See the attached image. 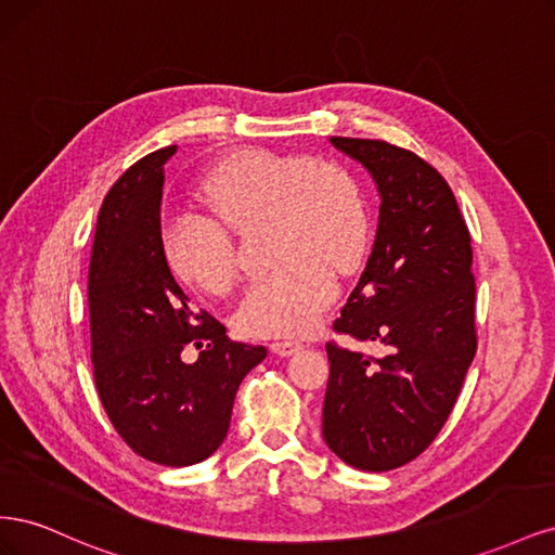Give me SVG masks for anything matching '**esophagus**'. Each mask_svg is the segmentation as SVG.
Listing matches in <instances>:
<instances>
[{"instance_id": "34e87169", "label": "esophagus", "mask_w": 555, "mask_h": 555, "mask_svg": "<svg viewBox=\"0 0 555 555\" xmlns=\"http://www.w3.org/2000/svg\"><path fill=\"white\" fill-rule=\"evenodd\" d=\"M300 347H304V343L294 340V338H284V340L271 343V351H273V354H278V357H292L294 351H298Z\"/></svg>"}]
</instances>
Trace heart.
I'll return each mask as SVG.
<instances>
[{"label": "heart", "mask_w": 555, "mask_h": 555, "mask_svg": "<svg viewBox=\"0 0 555 555\" xmlns=\"http://www.w3.org/2000/svg\"><path fill=\"white\" fill-rule=\"evenodd\" d=\"M210 217L178 212L159 227V255L188 287L224 294L236 280L231 236L271 220L280 266L247 287L233 317L247 338L300 335L335 298V271L349 273L371 243V210L359 178L312 155L241 150L198 188Z\"/></svg>", "instance_id": "1"}]
</instances>
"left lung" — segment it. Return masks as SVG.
<instances>
[{"instance_id": "1", "label": "left lung", "mask_w": 555, "mask_h": 555, "mask_svg": "<svg viewBox=\"0 0 555 555\" xmlns=\"http://www.w3.org/2000/svg\"><path fill=\"white\" fill-rule=\"evenodd\" d=\"M382 196L371 257L333 331L379 343L375 359L326 343L324 440L367 473L414 461L438 438L477 351L469 231L447 180L412 150L331 137Z\"/></svg>"}]
</instances>
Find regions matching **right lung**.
Masks as SVG:
<instances>
[{"mask_svg":"<svg viewBox=\"0 0 555 555\" xmlns=\"http://www.w3.org/2000/svg\"><path fill=\"white\" fill-rule=\"evenodd\" d=\"M169 145L117 178L99 210L90 278L92 367L99 400L139 456L184 467L206 461L229 433L243 377L266 347L233 343L196 310L159 255L164 164ZM184 346L199 359L184 364Z\"/></svg>","mask_w":555,"mask_h":555,"instance_id":"right-lung-1","label":"right lung"}]
</instances>
